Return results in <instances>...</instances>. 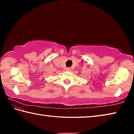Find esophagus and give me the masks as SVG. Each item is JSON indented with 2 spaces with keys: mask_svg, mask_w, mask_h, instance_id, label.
<instances>
[{
  "mask_svg": "<svg viewBox=\"0 0 134 134\" xmlns=\"http://www.w3.org/2000/svg\"><path fill=\"white\" fill-rule=\"evenodd\" d=\"M66 69V70H67V71H70V70H71V69H70V68H69V67H68V68H66V69Z\"/></svg>",
  "mask_w": 134,
  "mask_h": 134,
  "instance_id": "34e87169",
  "label": "esophagus"
}]
</instances>
